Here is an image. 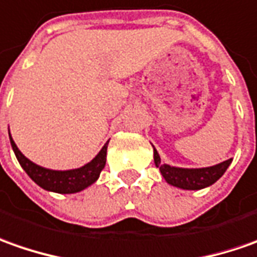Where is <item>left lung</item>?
Wrapping results in <instances>:
<instances>
[{
	"label": "left lung",
	"mask_w": 257,
	"mask_h": 257,
	"mask_svg": "<svg viewBox=\"0 0 257 257\" xmlns=\"http://www.w3.org/2000/svg\"><path fill=\"white\" fill-rule=\"evenodd\" d=\"M154 161L159 168V171L165 178V181L171 183L176 188L188 190L203 189L206 186L213 185L215 182L226 172L232 159H227L222 164L209 168H200V169H183V168H175L166 164H161V156L154 148Z\"/></svg>",
	"instance_id": "left-lung-1"
}]
</instances>
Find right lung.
<instances>
[{"mask_svg":"<svg viewBox=\"0 0 257 257\" xmlns=\"http://www.w3.org/2000/svg\"><path fill=\"white\" fill-rule=\"evenodd\" d=\"M10 141L18 162L32 181L45 190L57 192V193H75L88 188L99 178V173L105 168V162H106L108 144H105L99 151V154L82 168L71 169V171H52L34 164L28 158H25L21 154V151L17 148L11 135H10Z\"/></svg>","mask_w":257,"mask_h":257,"instance_id":"add662e5","label":"right lung"}]
</instances>
